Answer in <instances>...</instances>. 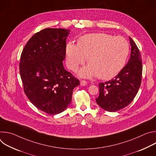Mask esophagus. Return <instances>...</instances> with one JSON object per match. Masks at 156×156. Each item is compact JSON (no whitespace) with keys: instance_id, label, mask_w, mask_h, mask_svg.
<instances>
[{"instance_id":"esophagus-1","label":"esophagus","mask_w":156,"mask_h":156,"mask_svg":"<svg viewBox=\"0 0 156 156\" xmlns=\"http://www.w3.org/2000/svg\"><path fill=\"white\" fill-rule=\"evenodd\" d=\"M80 84H81V86H86L87 82H86L85 80H82V81H81V82H80Z\"/></svg>"}]
</instances>
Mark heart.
Returning <instances> with one entry per match:
<instances>
[{"label":"heart","mask_w":156,"mask_h":156,"mask_svg":"<svg viewBox=\"0 0 156 156\" xmlns=\"http://www.w3.org/2000/svg\"><path fill=\"white\" fill-rule=\"evenodd\" d=\"M129 51L128 42L122 36L93 33L80 37L78 44L69 42L66 46V64L75 71L86 61L88 65L79 75L84 78L96 76L109 80L117 75L126 63Z\"/></svg>","instance_id":"1"}]
</instances>
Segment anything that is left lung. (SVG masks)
I'll return each mask as SVG.
<instances>
[{"label": "left lung", "mask_w": 156, "mask_h": 156, "mask_svg": "<svg viewBox=\"0 0 156 156\" xmlns=\"http://www.w3.org/2000/svg\"><path fill=\"white\" fill-rule=\"evenodd\" d=\"M131 54L127 64L114 78L99 84L97 104L108 112H116L128 105L135 98L141 83L142 60L140 51L129 37Z\"/></svg>", "instance_id": "left-lung-1"}]
</instances>
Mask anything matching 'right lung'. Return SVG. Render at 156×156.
Segmentation results:
<instances>
[{
    "mask_svg": "<svg viewBox=\"0 0 156 156\" xmlns=\"http://www.w3.org/2000/svg\"><path fill=\"white\" fill-rule=\"evenodd\" d=\"M70 31L44 29L30 39L21 55L20 73L25 93L35 107L50 115L67 108L73 89L80 84L63 65Z\"/></svg>",
    "mask_w": 156,
    "mask_h": 156,
    "instance_id": "1",
    "label": "right lung"
}]
</instances>
